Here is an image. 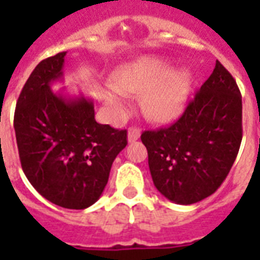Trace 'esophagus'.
I'll list each match as a JSON object with an SVG mask.
<instances>
[{"label": "esophagus", "instance_id": "34e87169", "mask_svg": "<svg viewBox=\"0 0 260 260\" xmlns=\"http://www.w3.org/2000/svg\"><path fill=\"white\" fill-rule=\"evenodd\" d=\"M140 138V129H138V128H129V131H128V142L129 143H134L136 142L138 139Z\"/></svg>", "mask_w": 260, "mask_h": 260}]
</instances>
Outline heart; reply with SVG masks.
<instances>
[{
	"mask_svg": "<svg viewBox=\"0 0 260 260\" xmlns=\"http://www.w3.org/2000/svg\"><path fill=\"white\" fill-rule=\"evenodd\" d=\"M112 85L104 89L106 109L120 114L126 105V93L142 94L143 109L151 120L171 121L183 112L193 74L189 69H175L169 60L142 56L122 64L112 75Z\"/></svg>",
	"mask_w": 260,
	"mask_h": 260,
	"instance_id": "obj_1",
	"label": "heart"
}]
</instances>
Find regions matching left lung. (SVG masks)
Returning <instances> with one entry per match:
<instances>
[{
  "label": "left lung",
  "instance_id": "obj_1",
  "mask_svg": "<svg viewBox=\"0 0 260 260\" xmlns=\"http://www.w3.org/2000/svg\"><path fill=\"white\" fill-rule=\"evenodd\" d=\"M242 132V94L217 60L179 120L142 134L155 187L179 205L209 197L230 173Z\"/></svg>",
  "mask_w": 260,
  "mask_h": 260
}]
</instances>
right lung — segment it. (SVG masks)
Wrapping results in <instances>:
<instances>
[{"mask_svg":"<svg viewBox=\"0 0 260 260\" xmlns=\"http://www.w3.org/2000/svg\"><path fill=\"white\" fill-rule=\"evenodd\" d=\"M66 52L35 67L14 112L22 171L55 205L86 209L101 197L112 163L126 146V131L95 121L91 98L55 93Z\"/></svg>","mask_w":260,"mask_h":260,"instance_id":"right-lung-1","label":"right lung"}]
</instances>
